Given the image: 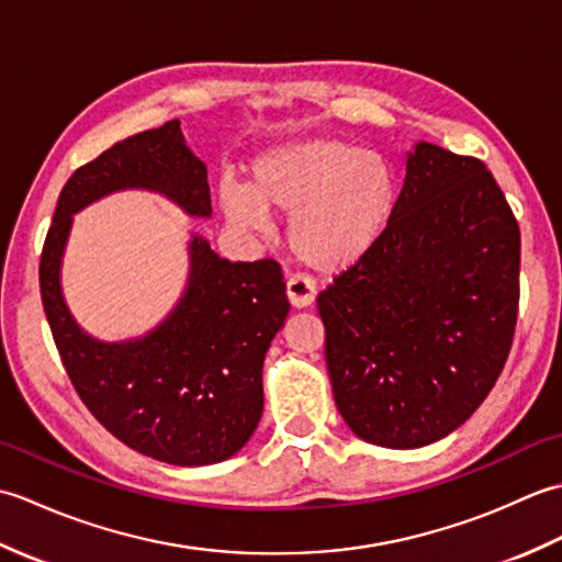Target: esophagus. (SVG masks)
<instances>
[{
	"label": "esophagus",
	"mask_w": 562,
	"mask_h": 562,
	"mask_svg": "<svg viewBox=\"0 0 562 562\" xmlns=\"http://www.w3.org/2000/svg\"><path fill=\"white\" fill-rule=\"evenodd\" d=\"M288 296L294 308H306L312 306L316 300V284L314 280L304 278V274H292L288 280Z\"/></svg>",
	"instance_id": "34e87169"
}]
</instances>
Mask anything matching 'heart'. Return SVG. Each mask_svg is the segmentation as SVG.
Instances as JSON below:
<instances>
[{
  "instance_id": "obj_1",
  "label": "heart",
  "mask_w": 562,
  "mask_h": 562,
  "mask_svg": "<svg viewBox=\"0 0 562 562\" xmlns=\"http://www.w3.org/2000/svg\"><path fill=\"white\" fill-rule=\"evenodd\" d=\"M398 178L379 154L333 137H306L262 151L248 186L224 181L220 205L234 226L268 229V210L292 214L288 241L306 268H355L386 234Z\"/></svg>"
}]
</instances>
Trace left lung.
<instances>
[{
  "mask_svg": "<svg viewBox=\"0 0 562 562\" xmlns=\"http://www.w3.org/2000/svg\"><path fill=\"white\" fill-rule=\"evenodd\" d=\"M519 224L485 164L417 142L381 241L318 294L342 420L417 449L485 401L515 338Z\"/></svg>",
  "mask_w": 562,
  "mask_h": 562,
  "instance_id": "8db88e82",
  "label": "left lung"
}]
</instances>
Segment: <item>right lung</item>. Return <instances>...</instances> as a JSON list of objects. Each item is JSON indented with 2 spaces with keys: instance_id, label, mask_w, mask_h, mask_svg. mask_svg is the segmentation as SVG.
<instances>
[{
  "instance_id": "obj_1",
  "label": "right lung",
  "mask_w": 562,
  "mask_h": 562,
  "mask_svg": "<svg viewBox=\"0 0 562 562\" xmlns=\"http://www.w3.org/2000/svg\"><path fill=\"white\" fill-rule=\"evenodd\" d=\"M121 190L159 193L190 217H212L207 166L171 121L117 142L71 173L41 256V296L63 364L93 417L145 457L207 465L234 457L262 415V362L290 302L274 260L232 262L190 234L188 282L171 314L133 340L105 342L63 294L75 214Z\"/></svg>"
}]
</instances>
